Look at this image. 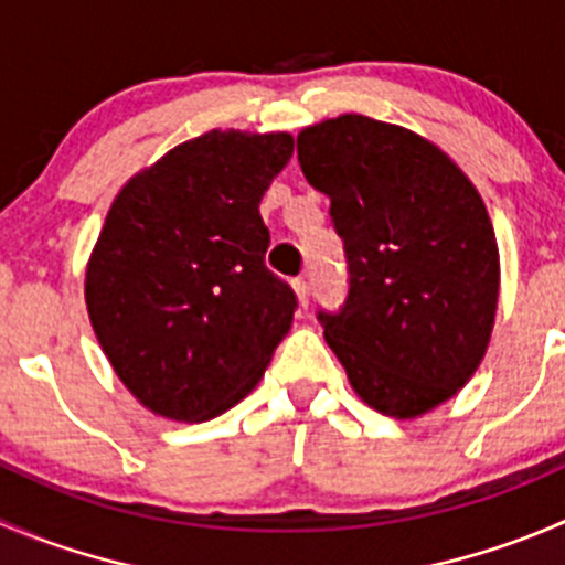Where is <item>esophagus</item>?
Segmentation results:
<instances>
[{"mask_svg":"<svg viewBox=\"0 0 565 565\" xmlns=\"http://www.w3.org/2000/svg\"><path fill=\"white\" fill-rule=\"evenodd\" d=\"M292 289H295V295H298L300 309H309V284H306L303 278H295Z\"/></svg>","mask_w":565,"mask_h":565,"instance_id":"obj_1","label":"esophagus"}]
</instances>
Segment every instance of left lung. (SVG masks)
Listing matches in <instances>:
<instances>
[{
	"label": "left lung",
	"mask_w": 565,
	"mask_h": 565,
	"mask_svg": "<svg viewBox=\"0 0 565 565\" xmlns=\"http://www.w3.org/2000/svg\"><path fill=\"white\" fill-rule=\"evenodd\" d=\"M298 162L344 239L348 300L320 322L350 386L394 419L439 408L494 331L500 248L483 199L428 137L359 113L306 126Z\"/></svg>",
	"instance_id": "left-lung-1"
}]
</instances>
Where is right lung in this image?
Here are the masks:
<instances>
[{
  "mask_svg": "<svg viewBox=\"0 0 565 565\" xmlns=\"http://www.w3.org/2000/svg\"><path fill=\"white\" fill-rule=\"evenodd\" d=\"M292 151L289 131L212 129L115 195L85 267V303L115 375L151 414H223L287 337L298 300L265 267L259 204Z\"/></svg>",
  "mask_w": 565,
  "mask_h": 565,
  "instance_id": "right-lung-1",
  "label": "right lung"
}]
</instances>
